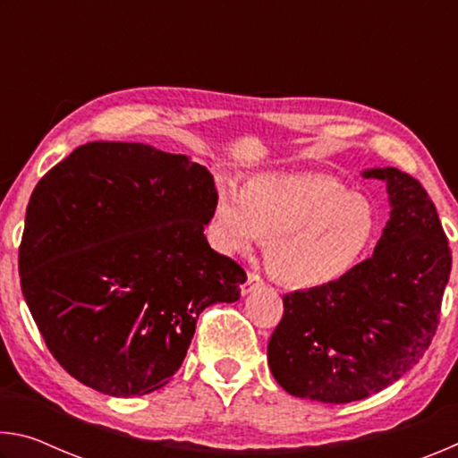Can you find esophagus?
<instances>
[{"label":"esophagus","instance_id":"1","mask_svg":"<svg viewBox=\"0 0 458 458\" xmlns=\"http://www.w3.org/2000/svg\"><path fill=\"white\" fill-rule=\"evenodd\" d=\"M259 286H262V278H260V275H257V273H248L246 283L242 284V294L252 293L254 289H259Z\"/></svg>","mask_w":458,"mask_h":458}]
</instances>
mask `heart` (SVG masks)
Masks as SVG:
<instances>
[{
	"mask_svg": "<svg viewBox=\"0 0 458 458\" xmlns=\"http://www.w3.org/2000/svg\"><path fill=\"white\" fill-rule=\"evenodd\" d=\"M369 199L329 175L257 174L236 190H216L208 236L222 254L248 252L262 238L278 281L311 289L339 281L360 265L377 236Z\"/></svg>",
	"mask_w": 458,
	"mask_h": 458,
	"instance_id": "1",
	"label": "heart"
}]
</instances>
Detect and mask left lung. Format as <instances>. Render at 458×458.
<instances>
[{"label": "left lung", "mask_w": 458, "mask_h": 458, "mask_svg": "<svg viewBox=\"0 0 458 458\" xmlns=\"http://www.w3.org/2000/svg\"><path fill=\"white\" fill-rule=\"evenodd\" d=\"M390 196L374 254L350 275L283 297L268 366L297 398L347 404L412 369L437 333L451 248L428 193L396 167L368 169Z\"/></svg>", "instance_id": "1"}]
</instances>
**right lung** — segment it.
I'll return each instance as SVG.
<instances>
[{
	"label": "right lung",
	"mask_w": 458,
	"mask_h": 458,
	"mask_svg": "<svg viewBox=\"0 0 458 458\" xmlns=\"http://www.w3.org/2000/svg\"><path fill=\"white\" fill-rule=\"evenodd\" d=\"M214 177L185 155L92 141L32 191L20 244L30 313L62 368L108 396L164 387L199 313L234 303L244 268L204 236Z\"/></svg>",
	"instance_id": "right-lung-1"
}]
</instances>
